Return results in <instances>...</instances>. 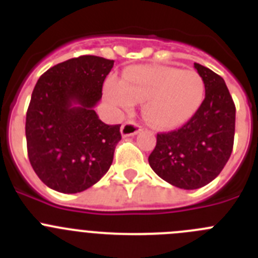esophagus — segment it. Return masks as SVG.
<instances>
[{
    "instance_id": "obj_1",
    "label": "esophagus",
    "mask_w": 258,
    "mask_h": 258,
    "mask_svg": "<svg viewBox=\"0 0 258 258\" xmlns=\"http://www.w3.org/2000/svg\"><path fill=\"white\" fill-rule=\"evenodd\" d=\"M141 132V126L134 121H125L121 125V136L122 137H131L136 136Z\"/></svg>"
}]
</instances>
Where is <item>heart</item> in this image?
Returning a JSON list of instances; mask_svg holds the SVG:
<instances>
[{
    "instance_id": "heart-1",
    "label": "heart",
    "mask_w": 258,
    "mask_h": 258,
    "mask_svg": "<svg viewBox=\"0 0 258 258\" xmlns=\"http://www.w3.org/2000/svg\"><path fill=\"white\" fill-rule=\"evenodd\" d=\"M204 93V81L197 71L169 66L127 68L121 81L109 77L104 85L106 99L115 108L129 109L143 101V116L157 129L187 122L202 104Z\"/></svg>"
}]
</instances>
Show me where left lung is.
I'll use <instances>...</instances> for the list:
<instances>
[{"label": "left lung", "mask_w": 258, "mask_h": 258, "mask_svg": "<svg viewBox=\"0 0 258 258\" xmlns=\"http://www.w3.org/2000/svg\"><path fill=\"white\" fill-rule=\"evenodd\" d=\"M206 86V98L178 131L157 133L149 156L160 178L183 190L208 184L226 165L234 146L235 104L220 75L194 63Z\"/></svg>", "instance_id": "1"}]
</instances>
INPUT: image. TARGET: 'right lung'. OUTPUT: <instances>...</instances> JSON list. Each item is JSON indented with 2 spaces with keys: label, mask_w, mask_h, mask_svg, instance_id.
Listing matches in <instances>:
<instances>
[{
  "label": "right lung",
  "mask_w": 258,
  "mask_h": 258,
  "mask_svg": "<svg viewBox=\"0 0 258 258\" xmlns=\"http://www.w3.org/2000/svg\"><path fill=\"white\" fill-rule=\"evenodd\" d=\"M113 60L95 55L68 59L38 79L26 117L29 163L47 187L76 194L108 172L121 125L99 120L104 79Z\"/></svg>",
  "instance_id": "right-lung-1"
}]
</instances>
